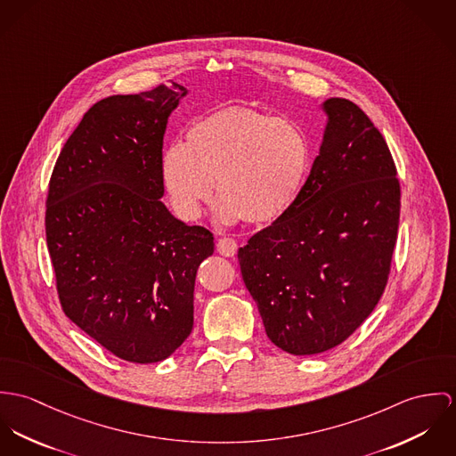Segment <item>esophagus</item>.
Here are the masks:
<instances>
[{"label": "esophagus", "instance_id": "34e87169", "mask_svg": "<svg viewBox=\"0 0 456 456\" xmlns=\"http://www.w3.org/2000/svg\"><path fill=\"white\" fill-rule=\"evenodd\" d=\"M236 248H238V245H236V241L232 238H222L216 243V250L222 253L224 256H234Z\"/></svg>", "mask_w": 456, "mask_h": 456}]
</instances>
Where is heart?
Returning <instances> with one entry per match:
<instances>
[{
  "label": "heart",
  "instance_id": "1",
  "mask_svg": "<svg viewBox=\"0 0 456 456\" xmlns=\"http://www.w3.org/2000/svg\"><path fill=\"white\" fill-rule=\"evenodd\" d=\"M311 164L303 129L290 120L247 108L215 110L160 157V175L173 208L187 220L220 196L215 215L224 224L245 218L271 224L296 203Z\"/></svg>",
  "mask_w": 456,
  "mask_h": 456
}]
</instances>
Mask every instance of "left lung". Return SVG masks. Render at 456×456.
<instances>
[{
  "instance_id": "1",
  "label": "left lung",
  "mask_w": 456,
  "mask_h": 456,
  "mask_svg": "<svg viewBox=\"0 0 456 456\" xmlns=\"http://www.w3.org/2000/svg\"><path fill=\"white\" fill-rule=\"evenodd\" d=\"M320 108L322 145L296 203L238 250L267 338L292 354L341 345L372 313L401 215L397 169L370 118L343 98Z\"/></svg>"
}]
</instances>
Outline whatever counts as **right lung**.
<instances>
[{"instance_id": "obj_1", "label": "right lung", "mask_w": 456, "mask_h": 456, "mask_svg": "<svg viewBox=\"0 0 456 456\" xmlns=\"http://www.w3.org/2000/svg\"><path fill=\"white\" fill-rule=\"evenodd\" d=\"M189 91L171 82L96 102L59 153L47 247L66 316L134 363L175 354L194 325L198 267L213 234L162 203V140Z\"/></svg>"}]
</instances>
